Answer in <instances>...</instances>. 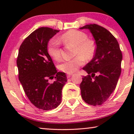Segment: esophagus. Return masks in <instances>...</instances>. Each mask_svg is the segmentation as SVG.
<instances>
[{"label":"esophagus","mask_w":134,"mask_h":134,"mask_svg":"<svg viewBox=\"0 0 134 134\" xmlns=\"http://www.w3.org/2000/svg\"><path fill=\"white\" fill-rule=\"evenodd\" d=\"M71 76H72V74H67V75H66V76H67L68 78L70 77Z\"/></svg>","instance_id":"obj_1"}]
</instances>
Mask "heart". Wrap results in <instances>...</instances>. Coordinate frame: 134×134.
Segmentation results:
<instances>
[{
    "instance_id": "heart-1",
    "label": "heart",
    "mask_w": 134,
    "mask_h": 134,
    "mask_svg": "<svg viewBox=\"0 0 134 134\" xmlns=\"http://www.w3.org/2000/svg\"><path fill=\"white\" fill-rule=\"evenodd\" d=\"M59 40L66 44H72L76 47L74 54L76 56L71 59L62 60L58 65V69L68 74L76 71L85 63V58L91 59L96 52L94 41L88 38L87 35L82 31H68L60 36ZM60 41L55 38H51L47 43V53L55 60H58L60 58Z\"/></svg>"
}]
</instances>
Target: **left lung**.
Returning a JSON list of instances; mask_svg holds the SVG:
<instances>
[{
    "label": "left lung",
    "instance_id": "8db88e82",
    "mask_svg": "<svg viewBox=\"0 0 134 134\" xmlns=\"http://www.w3.org/2000/svg\"><path fill=\"white\" fill-rule=\"evenodd\" d=\"M88 29L96 44L94 57L83 68L88 73L80 85L81 95L86 103L100 105L115 90L121 72L122 58L118 42L103 27L88 24L80 28Z\"/></svg>",
    "mask_w": 134,
    "mask_h": 134
}]
</instances>
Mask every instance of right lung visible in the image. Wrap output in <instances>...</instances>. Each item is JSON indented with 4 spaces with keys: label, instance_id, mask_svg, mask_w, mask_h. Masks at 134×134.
<instances>
[{
    "label": "right lung",
    "instance_id": "1",
    "mask_svg": "<svg viewBox=\"0 0 134 134\" xmlns=\"http://www.w3.org/2000/svg\"><path fill=\"white\" fill-rule=\"evenodd\" d=\"M59 30L40 27L24 40L19 49V80L27 98L38 109L50 110L62 101V90L67 82L65 72H57L47 53V43ZM54 78L53 83L49 79Z\"/></svg>",
    "mask_w": 134,
    "mask_h": 134
}]
</instances>
